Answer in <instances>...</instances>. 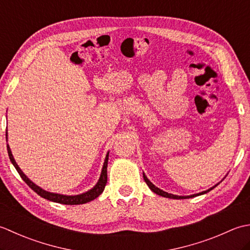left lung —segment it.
Returning a JSON list of instances; mask_svg holds the SVG:
<instances>
[{"instance_id": "left-lung-1", "label": "left lung", "mask_w": 250, "mask_h": 250, "mask_svg": "<svg viewBox=\"0 0 250 250\" xmlns=\"http://www.w3.org/2000/svg\"><path fill=\"white\" fill-rule=\"evenodd\" d=\"M143 177H144V180L146 182L147 186L149 187V189L152 191V192H155L156 194L158 195H161V196H164V198H168V199H176V200H182V199H189V198H194V196H198V195H202V194H205L207 192H209L210 190H213L215 187H217V186L219 185V183L213 186V187H210L209 189H207L205 191H202V192H199V193H194V194H191V195H176V194H172V193H167L166 192V191H163L161 189H159L158 187H156L155 185H153L149 179L147 178V176L145 175V173H143Z\"/></svg>"}]
</instances>
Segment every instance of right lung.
I'll list each match as a JSON object with an SVG mask.
<instances>
[{
    "label": "right lung",
    "instance_id": "obj_1",
    "mask_svg": "<svg viewBox=\"0 0 250 250\" xmlns=\"http://www.w3.org/2000/svg\"><path fill=\"white\" fill-rule=\"evenodd\" d=\"M6 142H7V131H6ZM7 151H8V156H9L10 161H12L15 168L17 169V172L19 173L21 178L24 180V183L28 185L32 190L35 191L37 194L41 195L42 198L52 201V202H56V203L66 204V205H78V204L88 203V202L97 199L98 196L103 192L106 183H107V162H108L109 151L106 153L105 160L103 163V167H102V171H101V175H100L98 183L95 184V186H93L91 189L86 191V192L81 193V194H75V195H66V194L49 192V191H46L43 188H41L40 186L34 184L30 178H28V176H26V175L22 171H21V168L19 167L17 162L15 161L12 150H10V147L8 144H7Z\"/></svg>",
    "mask_w": 250,
    "mask_h": 250
}]
</instances>
